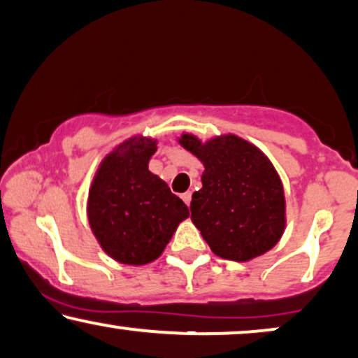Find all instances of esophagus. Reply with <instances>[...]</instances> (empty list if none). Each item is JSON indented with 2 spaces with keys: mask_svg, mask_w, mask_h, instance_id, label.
I'll return each instance as SVG.
<instances>
[{
  "mask_svg": "<svg viewBox=\"0 0 358 358\" xmlns=\"http://www.w3.org/2000/svg\"><path fill=\"white\" fill-rule=\"evenodd\" d=\"M182 199H183V201L187 203L188 206H189V203H192V192H187V193H183V194H182Z\"/></svg>",
  "mask_w": 358,
  "mask_h": 358,
  "instance_id": "1",
  "label": "esophagus"
}]
</instances>
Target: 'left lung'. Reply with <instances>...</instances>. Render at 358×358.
<instances>
[{
  "instance_id": "left-lung-1",
  "label": "left lung",
  "mask_w": 358,
  "mask_h": 358,
  "mask_svg": "<svg viewBox=\"0 0 358 358\" xmlns=\"http://www.w3.org/2000/svg\"><path fill=\"white\" fill-rule=\"evenodd\" d=\"M180 145L204 165L203 188L193 193L192 221L221 259L249 262L283 236L285 192L264 152L234 134L201 142L183 134Z\"/></svg>"
}]
</instances>
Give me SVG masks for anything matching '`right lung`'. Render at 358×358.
Masks as SVG:
<instances>
[{"label":"right lung","mask_w":358,"mask_h":358,"mask_svg":"<svg viewBox=\"0 0 358 358\" xmlns=\"http://www.w3.org/2000/svg\"><path fill=\"white\" fill-rule=\"evenodd\" d=\"M152 137L134 136L104 157L88 193V222L101 249L119 264L159 259L188 206L149 170Z\"/></svg>","instance_id":"right-lung-1"}]
</instances>
